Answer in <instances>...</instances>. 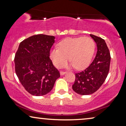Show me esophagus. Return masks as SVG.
<instances>
[{
  "label": "esophagus",
  "mask_w": 126,
  "mask_h": 126,
  "mask_svg": "<svg viewBox=\"0 0 126 126\" xmlns=\"http://www.w3.org/2000/svg\"><path fill=\"white\" fill-rule=\"evenodd\" d=\"M65 73H66V72H64V71H61V72H60V75H63Z\"/></svg>",
  "instance_id": "34e87169"
}]
</instances>
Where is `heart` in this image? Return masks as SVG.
<instances>
[{"label": "heart", "instance_id": "heart-1", "mask_svg": "<svg viewBox=\"0 0 126 126\" xmlns=\"http://www.w3.org/2000/svg\"><path fill=\"white\" fill-rule=\"evenodd\" d=\"M94 47V42L91 38H68L59 43L58 49L51 50L50 57L56 68L64 67L69 59L70 66L81 69L90 63Z\"/></svg>", "mask_w": 126, "mask_h": 126}]
</instances>
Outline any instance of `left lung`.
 I'll return each mask as SVG.
<instances>
[{"label":"left lung","mask_w":126,"mask_h":126,"mask_svg":"<svg viewBox=\"0 0 126 126\" xmlns=\"http://www.w3.org/2000/svg\"><path fill=\"white\" fill-rule=\"evenodd\" d=\"M97 45V51L91 65L82 72L75 73L72 89L77 94L88 95L94 94L102 85L109 72L111 56L104 39L90 34Z\"/></svg>","instance_id":"obj_1"}]
</instances>
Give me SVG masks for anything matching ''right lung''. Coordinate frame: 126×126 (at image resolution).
<instances>
[{
    "instance_id": "1",
    "label": "right lung",
    "mask_w": 126,
    "mask_h": 126,
    "mask_svg": "<svg viewBox=\"0 0 126 126\" xmlns=\"http://www.w3.org/2000/svg\"><path fill=\"white\" fill-rule=\"evenodd\" d=\"M54 36L38 34L20 43L14 58L15 72L25 89L32 95L43 96L50 92L58 70L50 58Z\"/></svg>"
}]
</instances>
